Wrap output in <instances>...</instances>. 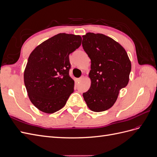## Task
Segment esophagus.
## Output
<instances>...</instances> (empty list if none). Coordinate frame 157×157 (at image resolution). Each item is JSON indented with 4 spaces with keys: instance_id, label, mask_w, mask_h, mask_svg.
<instances>
[{
    "instance_id": "1",
    "label": "esophagus",
    "mask_w": 157,
    "mask_h": 157,
    "mask_svg": "<svg viewBox=\"0 0 157 157\" xmlns=\"http://www.w3.org/2000/svg\"><path fill=\"white\" fill-rule=\"evenodd\" d=\"M84 79V77H80V78H77V82H81L82 81V80Z\"/></svg>"
}]
</instances>
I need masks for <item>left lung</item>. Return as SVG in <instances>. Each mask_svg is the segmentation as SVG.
<instances>
[{
    "instance_id": "left-lung-1",
    "label": "left lung",
    "mask_w": 157,
    "mask_h": 157,
    "mask_svg": "<svg viewBox=\"0 0 157 157\" xmlns=\"http://www.w3.org/2000/svg\"><path fill=\"white\" fill-rule=\"evenodd\" d=\"M82 38V47L91 59L88 74L91 85L82 96L91 111H106L129 82L130 60L125 49L111 37L87 33Z\"/></svg>"
}]
</instances>
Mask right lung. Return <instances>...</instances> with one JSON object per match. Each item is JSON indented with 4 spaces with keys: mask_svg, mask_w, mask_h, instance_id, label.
Masks as SVG:
<instances>
[{
    "mask_svg": "<svg viewBox=\"0 0 157 157\" xmlns=\"http://www.w3.org/2000/svg\"><path fill=\"white\" fill-rule=\"evenodd\" d=\"M80 35L59 33L32 51L24 71V83L31 103L52 114L63 108L74 91L69 75V56L81 45Z\"/></svg>",
    "mask_w": 157,
    "mask_h": 157,
    "instance_id": "obj_1",
    "label": "right lung"
}]
</instances>
